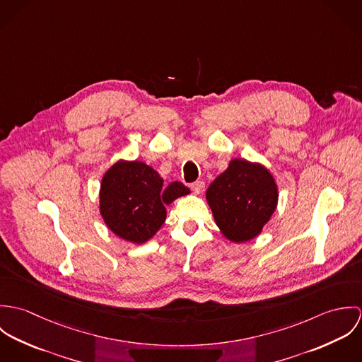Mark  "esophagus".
Wrapping results in <instances>:
<instances>
[{
  "mask_svg": "<svg viewBox=\"0 0 362 362\" xmlns=\"http://www.w3.org/2000/svg\"><path fill=\"white\" fill-rule=\"evenodd\" d=\"M191 189L195 192V194H202L204 189H205V182L204 181H195L191 184Z\"/></svg>",
  "mask_w": 362,
  "mask_h": 362,
  "instance_id": "34e87169",
  "label": "esophagus"
}]
</instances>
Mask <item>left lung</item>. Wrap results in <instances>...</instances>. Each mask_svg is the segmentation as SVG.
I'll return each instance as SVG.
<instances>
[{
    "instance_id": "left-lung-1",
    "label": "left lung",
    "mask_w": 362,
    "mask_h": 362,
    "mask_svg": "<svg viewBox=\"0 0 362 362\" xmlns=\"http://www.w3.org/2000/svg\"><path fill=\"white\" fill-rule=\"evenodd\" d=\"M277 199V185L269 170L244 158L231 160L206 191L217 227L233 243H247L260 234Z\"/></svg>"
}]
</instances>
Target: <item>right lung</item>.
Returning a JSON list of instances; mask_svg holds the SVG:
<instances>
[{
  "mask_svg": "<svg viewBox=\"0 0 362 362\" xmlns=\"http://www.w3.org/2000/svg\"><path fill=\"white\" fill-rule=\"evenodd\" d=\"M188 194L182 182L164 185L158 173L142 161L119 160L102 180L100 214L115 235L144 244L163 226L165 206Z\"/></svg>",
  "mask_w": 362,
  "mask_h": 362,
  "instance_id": "obj_1",
  "label": "right lung"
}]
</instances>
